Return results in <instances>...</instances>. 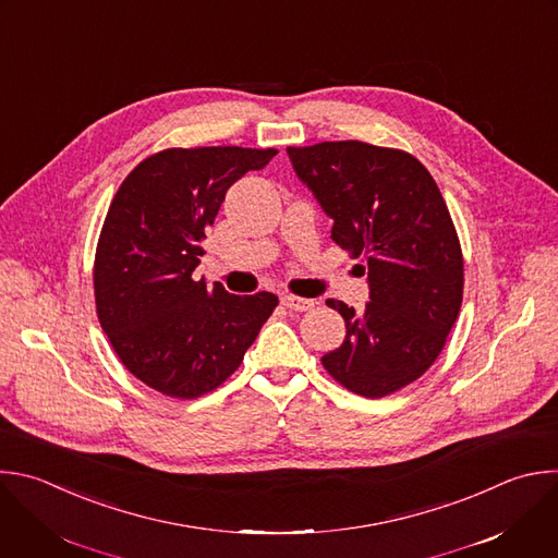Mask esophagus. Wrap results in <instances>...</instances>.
<instances>
[{"mask_svg": "<svg viewBox=\"0 0 558 558\" xmlns=\"http://www.w3.org/2000/svg\"><path fill=\"white\" fill-rule=\"evenodd\" d=\"M280 302H282V306H287V308H291V311H308V308H313V304H315L313 300L298 298V295H291V293L282 295Z\"/></svg>", "mask_w": 558, "mask_h": 558, "instance_id": "obj_1", "label": "esophagus"}]
</instances>
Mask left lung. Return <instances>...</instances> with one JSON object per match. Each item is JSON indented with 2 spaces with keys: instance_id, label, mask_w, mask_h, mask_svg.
<instances>
[{
  "instance_id": "obj_1",
  "label": "left lung",
  "mask_w": 558,
  "mask_h": 558,
  "mask_svg": "<svg viewBox=\"0 0 558 558\" xmlns=\"http://www.w3.org/2000/svg\"><path fill=\"white\" fill-rule=\"evenodd\" d=\"M287 153L335 221L332 241L361 258L369 284L363 313L326 302L343 317L345 339L322 365L359 397H388L427 373L462 306L464 258L449 208L408 150L341 140Z\"/></svg>"
}]
</instances>
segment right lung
Instances as JSON below:
<instances>
[{
    "label": "right lung",
    "instance_id": "right-lung-1",
    "mask_svg": "<svg viewBox=\"0 0 558 558\" xmlns=\"http://www.w3.org/2000/svg\"><path fill=\"white\" fill-rule=\"evenodd\" d=\"M276 148H163L120 183L94 258L96 313L129 373L170 399L226 384L278 306L269 291L232 295L195 280L206 228L230 185Z\"/></svg>",
    "mask_w": 558,
    "mask_h": 558
}]
</instances>
